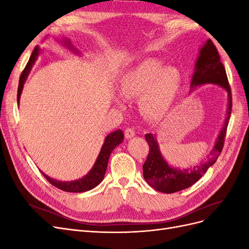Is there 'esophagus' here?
<instances>
[{"label":"esophagus","mask_w":249,"mask_h":249,"mask_svg":"<svg viewBox=\"0 0 249 249\" xmlns=\"http://www.w3.org/2000/svg\"><path fill=\"white\" fill-rule=\"evenodd\" d=\"M124 136L125 138H132L133 136H135V131L133 129H130V127H127L124 131Z\"/></svg>","instance_id":"34e87169"}]
</instances>
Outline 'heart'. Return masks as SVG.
Instances as JSON below:
<instances>
[{"label": "heart", "mask_w": 249, "mask_h": 249, "mask_svg": "<svg viewBox=\"0 0 249 249\" xmlns=\"http://www.w3.org/2000/svg\"><path fill=\"white\" fill-rule=\"evenodd\" d=\"M180 86L176 66H162L157 59H146L127 72L120 85L125 99L139 97L140 107L148 117H159L175 101Z\"/></svg>", "instance_id": "obj_1"}]
</instances>
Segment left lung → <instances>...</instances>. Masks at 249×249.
Here are the masks:
<instances>
[{
  "label": "left lung",
  "mask_w": 249,
  "mask_h": 249,
  "mask_svg": "<svg viewBox=\"0 0 249 249\" xmlns=\"http://www.w3.org/2000/svg\"><path fill=\"white\" fill-rule=\"evenodd\" d=\"M217 84L227 90L229 93V107L227 118L224 125L218 136L214 148L209 156L208 161L201 165H196L193 169H177L172 168L163 159L158 146L157 140L152 134H146L145 139L149 145V153L145 163L143 164V177L149 186H152L157 191L163 193H175L180 190L187 189L205 175L208 168L216 162L223 148L225 134H227L229 122L231 112V91L228 80L227 71L220 60L215 44L211 39H208L199 52L195 72L193 74L191 87L202 84Z\"/></svg>",
  "instance_id": "left-lung-1"
}]
</instances>
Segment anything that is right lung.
Masks as SVG:
<instances>
[{
	"label": "right lung",
	"mask_w": 249,
	"mask_h": 249,
	"mask_svg": "<svg viewBox=\"0 0 249 249\" xmlns=\"http://www.w3.org/2000/svg\"><path fill=\"white\" fill-rule=\"evenodd\" d=\"M66 43L69 44V46L71 44L69 40H67ZM38 54H39V48L35 47L26 67L20 74L19 82H18V103H19V97H20L22 87H24V83L28 77L30 71H31L32 66L35 62L37 56H38ZM123 140H124V133L122 130H117L115 132L109 134L106 137V139H105L103 147L101 149V153H100L99 157H97L93 168L89 171L87 176H85L81 179L73 180V182H60V180H56V179H53V178H49L47 175H44L42 171H41V173L43 175V177L49 180V183H51L53 186L58 188V189L63 190L65 192H77L78 193V192H85L88 190H91L103 180V178L105 177V173H106L109 157L112 153V150L114 149L118 144H120V143L123 142Z\"/></svg>",
	"instance_id": "obj_1"
}]
</instances>
